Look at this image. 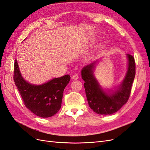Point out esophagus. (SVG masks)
Here are the masks:
<instances>
[{
	"label": "esophagus",
	"mask_w": 150,
	"mask_h": 150,
	"mask_svg": "<svg viewBox=\"0 0 150 150\" xmlns=\"http://www.w3.org/2000/svg\"><path fill=\"white\" fill-rule=\"evenodd\" d=\"M79 78V76L77 74H74V75H73V76H72V79H74V80H76V79H78Z\"/></svg>",
	"instance_id": "34e87169"
}]
</instances>
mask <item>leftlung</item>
I'll return each instance as SVG.
<instances>
[{
  "label": "left lung",
  "instance_id": "8db88e82",
  "mask_svg": "<svg viewBox=\"0 0 150 150\" xmlns=\"http://www.w3.org/2000/svg\"><path fill=\"white\" fill-rule=\"evenodd\" d=\"M127 57L128 67L125 78L117 89L110 94L102 89L93 75V70L97 61L84 67L81 71V76L85 82L84 86L89 106L97 114H113L120 110L128 101L135 77L136 65L133 56L127 54Z\"/></svg>",
  "mask_w": 150,
  "mask_h": 150
}]
</instances>
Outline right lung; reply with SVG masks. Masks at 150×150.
Masks as SVG:
<instances>
[{"label":"right lung","instance_id":"right-lung-1","mask_svg":"<svg viewBox=\"0 0 150 150\" xmlns=\"http://www.w3.org/2000/svg\"><path fill=\"white\" fill-rule=\"evenodd\" d=\"M70 78L67 74L41 85L31 84L22 78L17 60L13 66V81L24 104L34 115L41 117L52 116L60 110L63 93Z\"/></svg>","mask_w":150,"mask_h":150}]
</instances>
